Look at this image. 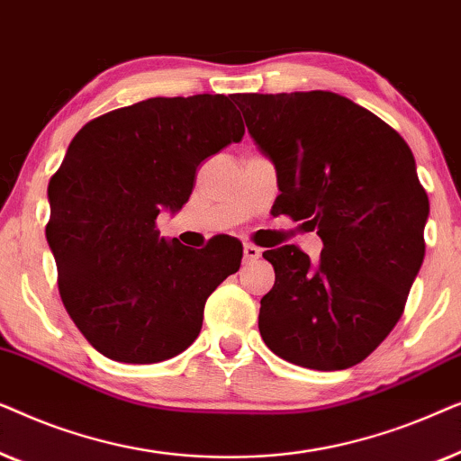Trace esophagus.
<instances>
[{
  "instance_id": "34e87169",
  "label": "esophagus",
  "mask_w": 461,
  "mask_h": 461,
  "mask_svg": "<svg viewBox=\"0 0 461 461\" xmlns=\"http://www.w3.org/2000/svg\"><path fill=\"white\" fill-rule=\"evenodd\" d=\"M243 254H245V260H258V258L262 256V249L256 248V245H251V243H245Z\"/></svg>"
}]
</instances>
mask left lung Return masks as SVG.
I'll return each mask as SVG.
<instances>
[{"mask_svg":"<svg viewBox=\"0 0 461 461\" xmlns=\"http://www.w3.org/2000/svg\"><path fill=\"white\" fill-rule=\"evenodd\" d=\"M281 194L273 210L317 230L311 262L295 245L264 251L275 285L260 300L264 344L319 371L367 358L399 323L424 262L430 212L407 142L333 92L237 94Z\"/></svg>","mask_w":461,"mask_h":461,"instance_id":"left-lung-1","label":"left lung"}]
</instances>
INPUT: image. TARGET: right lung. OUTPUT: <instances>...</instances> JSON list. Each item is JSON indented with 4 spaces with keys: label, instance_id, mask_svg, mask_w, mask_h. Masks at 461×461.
<instances>
[{
    "label": "right lung",
    "instance_id": "add662e5",
    "mask_svg": "<svg viewBox=\"0 0 461 461\" xmlns=\"http://www.w3.org/2000/svg\"><path fill=\"white\" fill-rule=\"evenodd\" d=\"M230 98H149L100 115L50 178L46 239L62 304L113 361L149 365L186 350L205 300L241 267L237 239L193 249L155 226L161 210L176 213L191 197L199 163L243 138Z\"/></svg>",
    "mask_w": 461,
    "mask_h": 461
}]
</instances>
